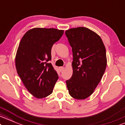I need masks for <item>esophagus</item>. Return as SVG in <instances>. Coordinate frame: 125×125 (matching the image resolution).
<instances>
[{"instance_id":"34e87169","label":"esophagus","mask_w":125,"mask_h":125,"mask_svg":"<svg viewBox=\"0 0 125 125\" xmlns=\"http://www.w3.org/2000/svg\"><path fill=\"white\" fill-rule=\"evenodd\" d=\"M59 70H60V72H62V71H64V67H60V68H59Z\"/></svg>"}]
</instances>
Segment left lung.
I'll use <instances>...</instances> for the list:
<instances>
[{
  "label": "left lung",
  "instance_id": "left-lung-1",
  "mask_svg": "<svg viewBox=\"0 0 125 125\" xmlns=\"http://www.w3.org/2000/svg\"><path fill=\"white\" fill-rule=\"evenodd\" d=\"M72 47L73 73L66 81L69 94L77 99H85L94 92L107 65L106 49L101 37L86 27L65 31Z\"/></svg>",
  "mask_w": 125,
  "mask_h": 125
}]
</instances>
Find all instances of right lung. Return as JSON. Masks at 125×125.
<instances>
[{"label":"right lung","mask_w":125,"mask_h":125,"mask_svg":"<svg viewBox=\"0 0 125 125\" xmlns=\"http://www.w3.org/2000/svg\"><path fill=\"white\" fill-rule=\"evenodd\" d=\"M63 33L64 30L53 28H34L24 34L19 43L15 58L17 73L28 91L37 98L50 95L58 79L48 61L52 45Z\"/></svg>","instance_id":"obj_1"}]
</instances>
